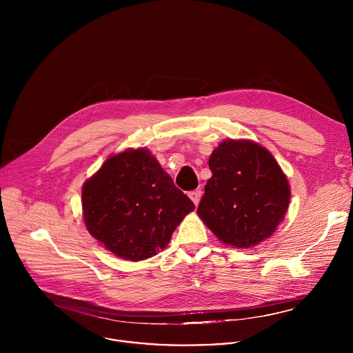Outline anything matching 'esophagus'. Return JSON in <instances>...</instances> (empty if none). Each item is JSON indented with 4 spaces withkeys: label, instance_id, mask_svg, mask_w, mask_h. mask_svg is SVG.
Segmentation results:
<instances>
[{
    "label": "esophagus",
    "instance_id": "1",
    "mask_svg": "<svg viewBox=\"0 0 353 353\" xmlns=\"http://www.w3.org/2000/svg\"><path fill=\"white\" fill-rule=\"evenodd\" d=\"M201 195H203V191H201V190H194V191L188 192V196H190V199L194 203V205H198V204H199Z\"/></svg>",
    "mask_w": 353,
    "mask_h": 353
}]
</instances>
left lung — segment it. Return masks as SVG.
Segmentation results:
<instances>
[{
  "label": "left lung",
  "mask_w": 353,
  "mask_h": 353,
  "mask_svg": "<svg viewBox=\"0 0 353 353\" xmlns=\"http://www.w3.org/2000/svg\"><path fill=\"white\" fill-rule=\"evenodd\" d=\"M196 214L225 244L250 248L271 237L290 201L286 174L270 150L251 139H225L210 157Z\"/></svg>",
  "instance_id": "obj_1"
}]
</instances>
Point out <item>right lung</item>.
Segmentation results:
<instances>
[{
  "mask_svg": "<svg viewBox=\"0 0 353 353\" xmlns=\"http://www.w3.org/2000/svg\"><path fill=\"white\" fill-rule=\"evenodd\" d=\"M194 208L146 148L109 157L82 187L88 232L114 256L134 263L163 250Z\"/></svg>",
  "mask_w": 353,
  "mask_h": 353,
  "instance_id": "obj_1",
  "label": "right lung"
}]
</instances>
